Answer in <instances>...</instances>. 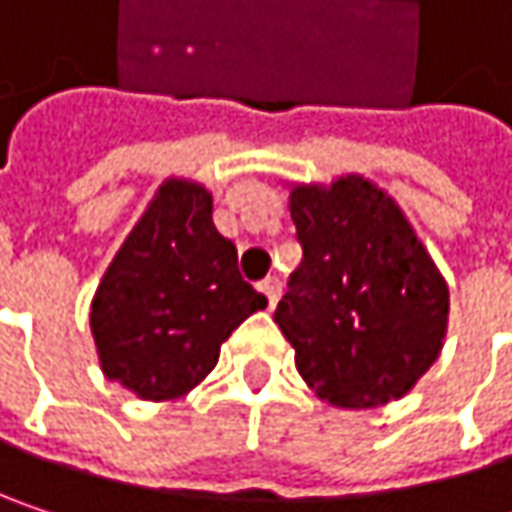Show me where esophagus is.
<instances>
[{"instance_id":"1","label":"esophagus","mask_w":512,"mask_h":512,"mask_svg":"<svg viewBox=\"0 0 512 512\" xmlns=\"http://www.w3.org/2000/svg\"><path fill=\"white\" fill-rule=\"evenodd\" d=\"M257 287H260V293L266 296L269 308H275V305H278V299H281V281H278L275 275H266Z\"/></svg>"}]
</instances>
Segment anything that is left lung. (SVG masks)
<instances>
[{
	"mask_svg": "<svg viewBox=\"0 0 512 512\" xmlns=\"http://www.w3.org/2000/svg\"><path fill=\"white\" fill-rule=\"evenodd\" d=\"M302 263L275 308L296 370L341 409L400 400L442 353L448 284L397 201L361 174L290 189Z\"/></svg>",
	"mask_w": 512,
	"mask_h": 512,
	"instance_id": "1",
	"label": "left lung"
}]
</instances>
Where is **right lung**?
I'll use <instances>...</instances> for the list:
<instances>
[{
    "label": "right lung",
    "instance_id": "add662e5",
    "mask_svg": "<svg viewBox=\"0 0 512 512\" xmlns=\"http://www.w3.org/2000/svg\"><path fill=\"white\" fill-rule=\"evenodd\" d=\"M260 308L266 296L243 281L237 246L213 225V195L168 177L112 257L88 317L106 379L162 403L189 394Z\"/></svg>",
    "mask_w": 512,
    "mask_h": 512
}]
</instances>
